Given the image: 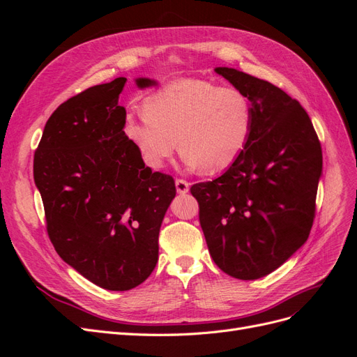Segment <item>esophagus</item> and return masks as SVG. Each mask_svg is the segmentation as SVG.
I'll list each match as a JSON object with an SVG mask.
<instances>
[{
  "label": "esophagus",
  "instance_id": "obj_1",
  "mask_svg": "<svg viewBox=\"0 0 357 357\" xmlns=\"http://www.w3.org/2000/svg\"><path fill=\"white\" fill-rule=\"evenodd\" d=\"M189 188H190V185H189L186 180H183V178L176 180V189H177V192L180 193V195H185V193H188Z\"/></svg>",
  "mask_w": 357,
  "mask_h": 357
}]
</instances>
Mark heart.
Wrapping results in <instances>:
<instances>
[{
    "label": "heart",
    "mask_w": 357,
    "mask_h": 357,
    "mask_svg": "<svg viewBox=\"0 0 357 357\" xmlns=\"http://www.w3.org/2000/svg\"><path fill=\"white\" fill-rule=\"evenodd\" d=\"M252 126V102L241 91L180 79L150 95L144 114H129L123 131L150 168H164L180 147L188 168L214 174L240 158Z\"/></svg>",
    "instance_id": "obj_1"
}]
</instances>
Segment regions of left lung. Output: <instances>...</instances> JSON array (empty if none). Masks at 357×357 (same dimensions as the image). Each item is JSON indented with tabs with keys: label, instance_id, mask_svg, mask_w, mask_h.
Returning a JSON list of instances; mask_svg holds the SVG:
<instances>
[{
	"label": "left lung",
	"instance_id": "left-lung-1",
	"mask_svg": "<svg viewBox=\"0 0 357 357\" xmlns=\"http://www.w3.org/2000/svg\"><path fill=\"white\" fill-rule=\"evenodd\" d=\"M252 102L244 152L220 177L190 188L214 264L240 280L282 266L307 241L321 177V147L307 112L277 86L214 68Z\"/></svg>",
	"mask_w": 357,
	"mask_h": 357
}]
</instances>
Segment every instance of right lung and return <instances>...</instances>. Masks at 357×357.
Segmentation results:
<instances>
[{"label": "right lung", "instance_id": "1", "mask_svg": "<svg viewBox=\"0 0 357 357\" xmlns=\"http://www.w3.org/2000/svg\"><path fill=\"white\" fill-rule=\"evenodd\" d=\"M117 77L53 112L34 155V181L49 238L63 262L107 290H129L152 274L174 178L144 165L125 135ZM139 89L158 82L139 77Z\"/></svg>", "mask_w": 357, "mask_h": 357}]
</instances>
